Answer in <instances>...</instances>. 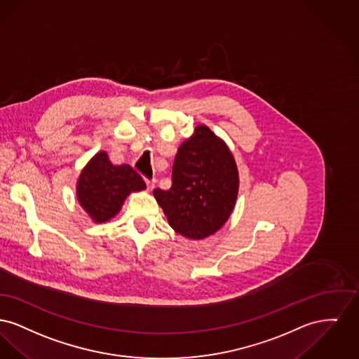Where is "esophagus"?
<instances>
[{"label": "esophagus", "instance_id": "1", "mask_svg": "<svg viewBox=\"0 0 359 359\" xmlns=\"http://www.w3.org/2000/svg\"><path fill=\"white\" fill-rule=\"evenodd\" d=\"M146 184H147V189L149 190H152V189L155 188V181H146Z\"/></svg>", "mask_w": 359, "mask_h": 359}]
</instances>
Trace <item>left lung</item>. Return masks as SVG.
<instances>
[{
	"label": "left lung",
	"instance_id": "left-lung-1",
	"mask_svg": "<svg viewBox=\"0 0 359 359\" xmlns=\"http://www.w3.org/2000/svg\"><path fill=\"white\" fill-rule=\"evenodd\" d=\"M238 193L233 154L222 137L200 124L178 147L171 188L155 189L154 197L177 233L201 241L226 224Z\"/></svg>",
	"mask_w": 359,
	"mask_h": 359
}]
</instances>
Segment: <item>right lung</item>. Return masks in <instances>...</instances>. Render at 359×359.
Masks as SVG:
<instances>
[{"mask_svg":"<svg viewBox=\"0 0 359 359\" xmlns=\"http://www.w3.org/2000/svg\"><path fill=\"white\" fill-rule=\"evenodd\" d=\"M146 184L130 165L114 166L108 154L98 151L76 180V200L95 224L107 223L120 212L126 198Z\"/></svg>","mask_w":359,"mask_h":359,"instance_id":"obj_1","label":"right lung"}]
</instances>
